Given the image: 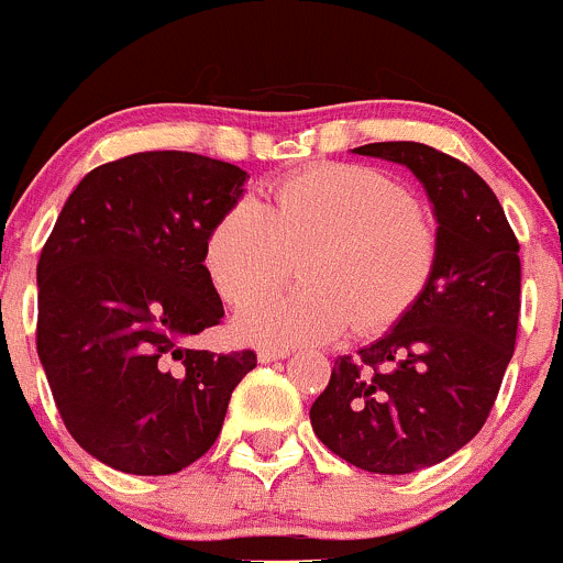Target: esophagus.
I'll use <instances>...</instances> for the list:
<instances>
[{
	"label": "esophagus",
	"mask_w": 563,
	"mask_h": 563,
	"mask_svg": "<svg viewBox=\"0 0 563 563\" xmlns=\"http://www.w3.org/2000/svg\"><path fill=\"white\" fill-rule=\"evenodd\" d=\"M291 354L288 345H266V349L258 351V362H275V360H286Z\"/></svg>",
	"instance_id": "34e87169"
}]
</instances>
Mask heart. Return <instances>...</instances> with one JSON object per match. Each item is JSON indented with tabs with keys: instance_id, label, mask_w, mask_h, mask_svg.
Here are the masks:
<instances>
[{
	"instance_id": "obj_1",
	"label": "heart",
	"mask_w": 563,
	"mask_h": 563,
	"mask_svg": "<svg viewBox=\"0 0 563 563\" xmlns=\"http://www.w3.org/2000/svg\"><path fill=\"white\" fill-rule=\"evenodd\" d=\"M309 286L245 305L236 332L258 343H321L378 332L430 286L439 236L400 181L367 166L327 163L283 176L264 203H231L203 242V266L231 305L268 296L296 258Z\"/></svg>"
}]
</instances>
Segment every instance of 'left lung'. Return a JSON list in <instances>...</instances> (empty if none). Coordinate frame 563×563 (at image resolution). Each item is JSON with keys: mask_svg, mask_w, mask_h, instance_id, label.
<instances>
[{"mask_svg": "<svg viewBox=\"0 0 563 563\" xmlns=\"http://www.w3.org/2000/svg\"><path fill=\"white\" fill-rule=\"evenodd\" d=\"M356 155L400 163L439 220L430 286L376 343L338 356L310 424L327 450L373 474H411L482 430L515 351L520 245L496 192L474 168L417 141Z\"/></svg>", "mask_w": 563, "mask_h": 563, "instance_id": "left-lung-1", "label": "left lung"}]
</instances>
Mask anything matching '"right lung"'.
<instances>
[{"instance_id": "obj_1", "label": "right lung", "mask_w": 563, "mask_h": 563, "mask_svg": "<svg viewBox=\"0 0 563 563\" xmlns=\"http://www.w3.org/2000/svg\"><path fill=\"white\" fill-rule=\"evenodd\" d=\"M247 174L192 152H139L78 181L37 261V356L78 446L124 474L196 463L255 351L187 345L223 302L203 242Z\"/></svg>"}]
</instances>
